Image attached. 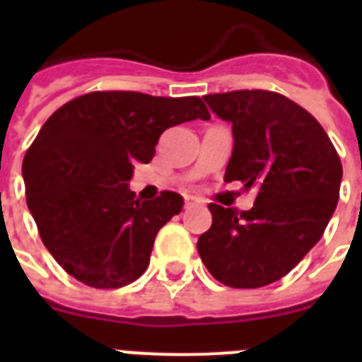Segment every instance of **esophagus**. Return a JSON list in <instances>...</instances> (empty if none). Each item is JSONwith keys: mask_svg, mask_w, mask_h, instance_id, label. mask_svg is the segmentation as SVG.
Returning a JSON list of instances; mask_svg holds the SVG:
<instances>
[{"mask_svg": "<svg viewBox=\"0 0 362 362\" xmlns=\"http://www.w3.org/2000/svg\"><path fill=\"white\" fill-rule=\"evenodd\" d=\"M196 204H199V201L196 199V197H185V209H192V206H196Z\"/></svg>", "mask_w": 362, "mask_h": 362, "instance_id": "1", "label": "esophagus"}]
</instances>
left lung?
Wrapping results in <instances>:
<instances>
[{
    "label": "left lung",
    "mask_w": 362,
    "mask_h": 362,
    "mask_svg": "<svg viewBox=\"0 0 362 362\" xmlns=\"http://www.w3.org/2000/svg\"><path fill=\"white\" fill-rule=\"evenodd\" d=\"M204 101L232 123L225 181L255 188L250 210L210 203L197 252L219 283L261 288L284 277L322 238L339 199L343 165L319 121L277 92L235 90Z\"/></svg>",
    "instance_id": "left-lung-1"
}]
</instances>
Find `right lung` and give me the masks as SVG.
Wrapping results in <instances>:
<instances>
[{"label":"right lung","instance_id":"1","mask_svg":"<svg viewBox=\"0 0 362 362\" xmlns=\"http://www.w3.org/2000/svg\"><path fill=\"white\" fill-rule=\"evenodd\" d=\"M194 119H210L196 95L116 90L72 99L47 119L25 153L23 179L41 241L66 274L94 288L141 277L183 197L137 199L129 188L134 163L152 161L159 136Z\"/></svg>","mask_w":362,"mask_h":362}]
</instances>
